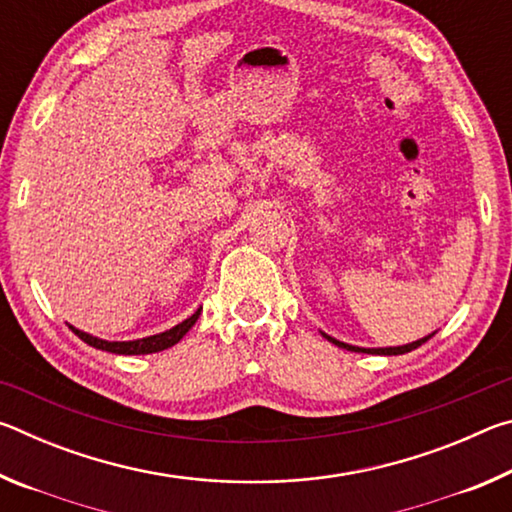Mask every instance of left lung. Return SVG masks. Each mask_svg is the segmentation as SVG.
<instances>
[{
	"label": "left lung",
	"mask_w": 512,
	"mask_h": 512,
	"mask_svg": "<svg viewBox=\"0 0 512 512\" xmlns=\"http://www.w3.org/2000/svg\"><path fill=\"white\" fill-rule=\"evenodd\" d=\"M325 336V339L329 341V343H334V345H339V348H343V350H350V352H366V354H384V357H395V354H406V352H411V350H415V348H420L422 343H427L433 334H429V336H424V339H418V341H413V343H406V345H395V348H359V345H350V343H343V341H339V339H334V336H329V334H325V332H320Z\"/></svg>",
	"instance_id": "left-lung-1"
}]
</instances>
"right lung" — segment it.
<instances>
[{"label":"right lung","instance_id":"obj_1","mask_svg":"<svg viewBox=\"0 0 512 512\" xmlns=\"http://www.w3.org/2000/svg\"><path fill=\"white\" fill-rule=\"evenodd\" d=\"M203 307H198L192 316L185 318L183 323L173 325L171 329H164L160 334H153V336H144V339H135V341H106V339H99V336H92L88 332H83V329H76L74 325H69V329L79 336L83 343L92 345V348L103 350V352H112V354H153V352H162L171 348V345H176L183 336L189 332V329L194 327V323L201 316Z\"/></svg>","mask_w":512,"mask_h":512}]
</instances>
